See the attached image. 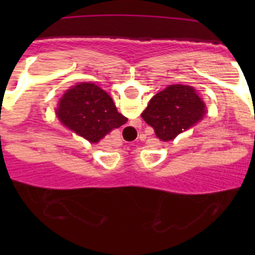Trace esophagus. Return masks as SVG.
<instances>
[{
  "label": "esophagus",
  "mask_w": 255,
  "mask_h": 255,
  "mask_svg": "<svg viewBox=\"0 0 255 255\" xmlns=\"http://www.w3.org/2000/svg\"><path fill=\"white\" fill-rule=\"evenodd\" d=\"M134 123H141V121H134ZM134 128H136V126H135V125H132V124H130V125H128V126H126V130H129V131H134Z\"/></svg>",
  "instance_id": "obj_1"
}]
</instances>
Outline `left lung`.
I'll return each mask as SVG.
<instances>
[{"instance_id": "obj_1", "label": "left lung", "mask_w": 255, "mask_h": 255, "mask_svg": "<svg viewBox=\"0 0 255 255\" xmlns=\"http://www.w3.org/2000/svg\"><path fill=\"white\" fill-rule=\"evenodd\" d=\"M206 105L190 85L173 84L155 94L141 114L162 141L175 139L180 132L199 123Z\"/></svg>"}]
</instances>
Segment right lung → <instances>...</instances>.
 Here are the masks:
<instances>
[{
	"mask_svg": "<svg viewBox=\"0 0 255 255\" xmlns=\"http://www.w3.org/2000/svg\"><path fill=\"white\" fill-rule=\"evenodd\" d=\"M58 120L89 143H98L112 129L128 121L117 112L114 101L93 83L70 88L58 102Z\"/></svg>",
	"mask_w": 255,
	"mask_h": 255,
	"instance_id": "add662e5",
	"label": "right lung"
}]
</instances>
